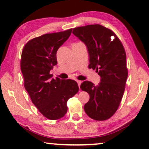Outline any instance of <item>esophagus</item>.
<instances>
[{"label":"esophagus","instance_id":"esophagus-1","mask_svg":"<svg viewBox=\"0 0 149 149\" xmlns=\"http://www.w3.org/2000/svg\"><path fill=\"white\" fill-rule=\"evenodd\" d=\"M77 83H78V85H79V87L80 88V84H81V83H82V81H80V80H77Z\"/></svg>","mask_w":149,"mask_h":149}]
</instances>
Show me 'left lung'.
<instances>
[{
	"instance_id": "obj_1",
	"label": "left lung",
	"mask_w": 149,
	"mask_h": 149,
	"mask_svg": "<svg viewBox=\"0 0 149 149\" xmlns=\"http://www.w3.org/2000/svg\"><path fill=\"white\" fill-rule=\"evenodd\" d=\"M72 33L86 46L88 68L96 69L101 78L97 86L88 80L80 85L90 95L84 111L94 120H106L116 113L125 88L128 70L125 49L115 33L100 24L75 28Z\"/></svg>"
}]
</instances>
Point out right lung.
Here are the masks:
<instances>
[{"mask_svg": "<svg viewBox=\"0 0 149 149\" xmlns=\"http://www.w3.org/2000/svg\"><path fill=\"white\" fill-rule=\"evenodd\" d=\"M72 29L46 33L28 41L22 52L20 67L24 87L32 103L47 119L57 120L67 111V102L79 92L76 81L52 79L58 49L69 38Z\"/></svg>", "mask_w": 149, "mask_h": 149, "instance_id": "add662e5", "label": "right lung"}]
</instances>
